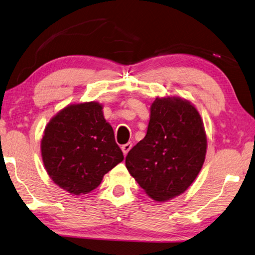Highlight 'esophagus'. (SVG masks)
I'll return each instance as SVG.
<instances>
[{
	"label": "esophagus",
	"instance_id": "34e87169",
	"mask_svg": "<svg viewBox=\"0 0 255 255\" xmlns=\"http://www.w3.org/2000/svg\"><path fill=\"white\" fill-rule=\"evenodd\" d=\"M131 148H132V142H128V143H125V144L122 145V147H121L124 155H127V153L131 150Z\"/></svg>",
	"mask_w": 255,
	"mask_h": 255
}]
</instances>
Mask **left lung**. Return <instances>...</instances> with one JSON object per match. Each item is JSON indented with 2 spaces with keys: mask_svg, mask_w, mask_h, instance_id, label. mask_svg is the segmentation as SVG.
I'll list each match as a JSON object with an SVG mask.
<instances>
[{
  "mask_svg": "<svg viewBox=\"0 0 255 255\" xmlns=\"http://www.w3.org/2000/svg\"><path fill=\"white\" fill-rule=\"evenodd\" d=\"M206 152L207 136L197 108L177 97L156 98L147 134L128 151L125 165L150 198L166 201L194 182Z\"/></svg>",
  "mask_w": 255,
  "mask_h": 255,
  "instance_id": "left-lung-1",
  "label": "left lung"
}]
</instances>
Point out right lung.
Here are the masks:
<instances>
[{"mask_svg":"<svg viewBox=\"0 0 255 255\" xmlns=\"http://www.w3.org/2000/svg\"><path fill=\"white\" fill-rule=\"evenodd\" d=\"M41 157L54 183L76 195L95 190L124 159L103 106L95 102L70 105L49 121Z\"/></svg>","mask_w":255,"mask_h":255,"instance_id":"right-lung-1","label":"right lung"}]
</instances>
